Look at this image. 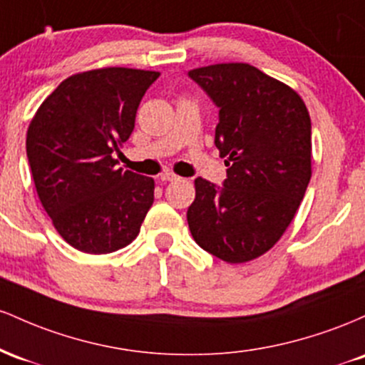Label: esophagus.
<instances>
[{"mask_svg":"<svg viewBox=\"0 0 365 365\" xmlns=\"http://www.w3.org/2000/svg\"><path fill=\"white\" fill-rule=\"evenodd\" d=\"M159 180H161V182H175V180H178V177L173 173V171L165 170L161 175H159Z\"/></svg>","mask_w":365,"mask_h":365,"instance_id":"esophagus-1","label":"esophagus"}]
</instances>
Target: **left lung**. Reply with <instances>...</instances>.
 <instances>
[{
    "label": "left lung",
    "mask_w": 365,
    "mask_h": 365,
    "mask_svg": "<svg viewBox=\"0 0 365 365\" xmlns=\"http://www.w3.org/2000/svg\"><path fill=\"white\" fill-rule=\"evenodd\" d=\"M188 77L220 108L215 144L228 166L223 187L195 178L188 228L221 261H252L282 238L307 190L311 116L292 87L249 63H217Z\"/></svg>",
    "instance_id": "left-lung-1"
}]
</instances>
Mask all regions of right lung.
Wrapping results in <instances>:
<instances>
[{
  "label": "right lung",
  "mask_w": 365,
  "mask_h": 365,
  "mask_svg": "<svg viewBox=\"0 0 365 365\" xmlns=\"http://www.w3.org/2000/svg\"><path fill=\"white\" fill-rule=\"evenodd\" d=\"M159 72L89 70L65 78L27 130V158L41 204L66 244L86 254L123 249L154 202V180L116 168L142 96Z\"/></svg>",
  "instance_id": "obj_1"
}]
</instances>
